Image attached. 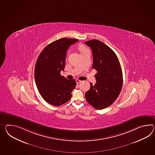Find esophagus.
Here are the masks:
<instances>
[{
  "label": "esophagus",
  "mask_w": 155,
  "mask_h": 155,
  "mask_svg": "<svg viewBox=\"0 0 155 155\" xmlns=\"http://www.w3.org/2000/svg\"><path fill=\"white\" fill-rule=\"evenodd\" d=\"M76 83L77 84H79V83L81 82V81H80L79 79H76Z\"/></svg>",
  "instance_id": "esophagus-1"
}]
</instances>
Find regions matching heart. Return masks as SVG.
Wrapping results in <instances>:
<instances>
[{"label": "heart", "instance_id": "1", "mask_svg": "<svg viewBox=\"0 0 155 155\" xmlns=\"http://www.w3.org/2000/svg\"><path fill=\"white\" fill-rule=\"evenodd\" d=\"M78 48H79V51H80V52H81V54H82V53H84V52H86V51H87L88 50L87 49V48H86L83 45H79Z\"/></svg>", "mask_w": 155, "mask_h": 155}]
</instances>
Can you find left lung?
Here are the masks:
<instances>
[{"label":"left lung","instance_id":"8db88e82","mask_svg":"<svg viewBox=\"0 0 155 155\" xmlns=\"http://www.w3.org/2000/svg\"><path fill=\"white\" fill-rule=\"evenodd\" d=\"M92 49V68L97 73L96 83H90V88L85 94L87 102L94 108L101 110L109 107L117 98L123 86L120 64L113 50L97 40L85 42Z\"/></svg>","mask_w":155,"mask_h":155}]
</instances>
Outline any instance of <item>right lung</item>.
<instances>
[{"mask_svg": "<svg viewBox=\"0 0 155 155\" xmlns=\"http://www.w3.org/2000/svg\"><path fill=\"white\" fill-rule=\"evenodd\" d=\"M77 39L62 38L49 44L38 57L35 79L40 94L50 105L58 106L68 101L76 87V81L61 76L64 71L67 51Z\"/></svg>", "mask_w": 155, "mask_h": 155, "instance_id": "right-lung-1", "label": "right lung"}]
</instances>
